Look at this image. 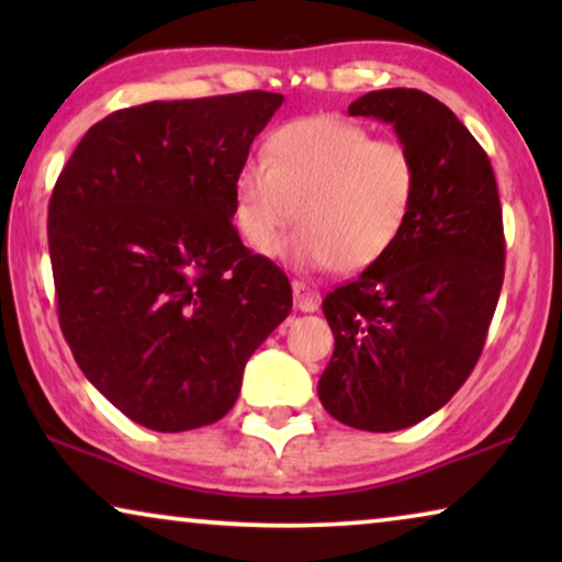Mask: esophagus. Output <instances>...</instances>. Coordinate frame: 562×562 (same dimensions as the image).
<instances>
[{
	"instance_id": "34e87169",
	"label": "esophagus",
	"mask_w": 562,
	"mask_h": 562,
	"mask_svg": "<svg viewBox=\"0 0 562 562\" xmlns=\"http://www.w3.org/2000/svg\"><path fill=\"white\" fill-rule=\"evenodd\" d=\"M291 286H294V304H296V310H302V312H317L319 310V294L317 291H314L310 283H304V281H294L291 283Z\"/></svg>"
}]
</instances>
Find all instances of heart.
Listing matches in <instances>:
<instances>
[{
	"instance_id": "b5f03b06",
	"label": "heart",
	"mask_w": 562,
	"mask_h": 562,
	"mask_svg": "<svg viewBox=\"0 0 562 562\" xmlns=\"http://www.w3.org/2000/svg\"><path fill=\"white\" fill-rule=\"evenodd\" d=\"M263 153L233 179L235 229L250 250H271L294 220L291 256L304 266L360 273L394 250L419 194L409 145L352 120L302 117L276 127Z\"/></svg>"
}]
</instances>
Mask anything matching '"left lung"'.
<instances>
[{"label":"left lung","instance_id":"8db88e82","mask_svg":"<svg viewBox=\"0 0 562 562\" xmlns=\"http://www.w3.org/2000/svg\"><path fill=\"white\" fill-rule=\"evenodd\" d=\"M350 117L391 122L419 164V194L394 250L329 291L335 352L317 394L342 425L396 432L463 386L504 283V222L486 150L419 89L368 91Z\"/></svg>","mask_w":562,"mask_h":562}]
</instances>
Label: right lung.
I'll return each mask as SVG.
<instances>
[{
  "label": "right lung",
  "instance_id": "obj_1",
  "mask_svg": "<svg viewBox=\"0 0 562 562\" xmlns=\"http://www.w3.org/2000/svg\"><path fill=\"white\" fill-rule=\"evenodd\" d=\"M271 91L148 102L89 127L48 204L58 322L83 375L156 432L225 417L291 283L245 248L233 179Z\"/></svg>",
  "mask_w": 562,
  "mask_h": 562
}]
</instances>
